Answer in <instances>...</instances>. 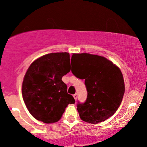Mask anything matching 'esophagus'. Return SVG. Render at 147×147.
I'll list each match as a JSON object with an SVG mask.
<instances>
[{"label": "esophagus", "mask_w": 147, "mask_h": 147, "mask_svg": "<svg viewBox=\"0 0 147 147\" xmlns=\"http://www.w3.org/2000/svg\"><path fill=\"white\" fill-rule=\"evenodd\" d=\"M73 97H74V98H75V100H77V94L75 93V95H73Z\"/></svg>", "instance_id": "esophagus-1"}]
</instances>
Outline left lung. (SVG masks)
<instances>
[{
    "mask_svg": "<svg viewBox=\"0 0 147 147\" xmlns=\"http://www.w3.org/2000/svg\"><path fill=\"white\" fill-rule=\"evenodd\" d=\"M72 59L76 63L75 68L71 69L72 74L85 79L88 92L86 102L77 104L80 118L90 124L105 121L116 112L124 96L125 87L120 69L98 55L73 54Z\"/></svg>",
    "mask_w": 147,
    "mask_h": 147,
    "instance_id": "left-lung-1",
    "label": "left lung"
}]
</instances>
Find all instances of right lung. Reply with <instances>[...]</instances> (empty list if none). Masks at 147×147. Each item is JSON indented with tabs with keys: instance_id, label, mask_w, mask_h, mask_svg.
<instances>
[{
	"instance_id": "obj_1",
	"label": "right lung",
	"mask_w": 147,
	"mask_h": 147,
	"mask_svg": "<svg viewBox=\"0 0 147 147\" xmlns=\"http://www.w3.org/2000/svg\"><path fill=\"white\" fill-rule=\"evenodd\" d=\"M70 70L68 52L43 55L30 65L23 79L22 95L30 114L37 120L46 124L58 122L68 104H75L61 80Z\"/></svg>"
}]
</instances>
